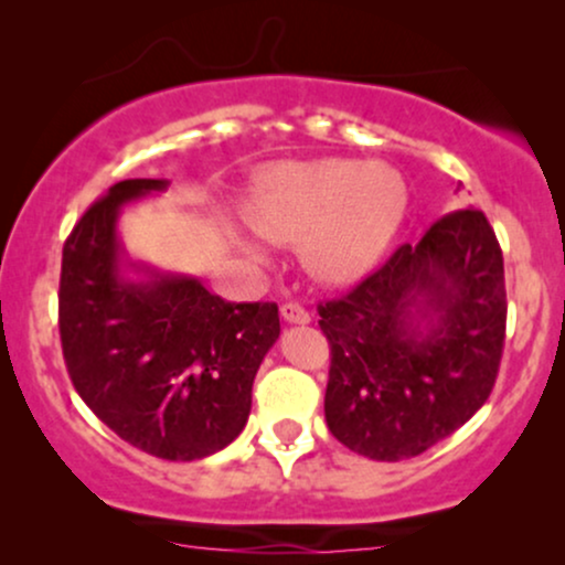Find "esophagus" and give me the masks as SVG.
I'll return each mask as SVG.
<instances>
[{
    "mask_svg": "<svg viewBox=\"0 0 565 565\" xmlns=\"http://www.w3.org/2000/svg\"><path fill=\"white\" fill-rule=\"evenodd\" d=\"M281 316H284V321H289V323H308L310 321V313L302 308L300 302H284Z\"/></svg>",
    "mask_w": 565,
    "mask_h": 565,
    "instance_id": "1",
    "label": "esophagus"
}]
</instances>
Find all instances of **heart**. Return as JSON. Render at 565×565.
Returning a JSON list of instances; mask_svg holds the SVG:
<instances>
[{"mask_svg":"<svg viewBox=\"0 0 565 565\" xmlns=\"http://www.w3.org/2000/svg\"><path fill=\"white\" fill-rule=\"evenodd\" d=\"M404 212L406 185L393 167L316 159L278 167L252 199L249 225L274 244H300L319 281L350 284L377 265Z\"/></svg>","mask_w":565,"mask_h":565,"instance_id":"1","label":"heart"}]
</instances>
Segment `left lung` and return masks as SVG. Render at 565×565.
<instances>
[{"label": "left lung", "mask_w": 565, "mask_h": 565, "mask_svg": "<svg viewBox=\"0 0 565 565\" xmlns=\"http://www.w3.org/2000/svg\"><path fill=\"white\" fill-rule=\"evenodd\" d=\"M319 316L332 436L380 462L417 457L468 423L497 382L508 291L494 228L481 210L449 212Z\"/></svg>", "instance_id": "1"}]
</instances>
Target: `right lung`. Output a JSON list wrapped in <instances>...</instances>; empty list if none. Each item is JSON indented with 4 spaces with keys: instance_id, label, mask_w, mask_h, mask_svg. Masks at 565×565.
Here are the masks:
<instances>
[{
    "instance_id": "right-lung-1",
    "label": "right lung",
    "mask_w": 565,
    "mask_h": 565,
    "mask_svg": "<svg viewBox=\"0 0 565 565\" xmlns=\"http://www.w3.org/2000/svg\"><path fill=\"white\" fill-rule=\"evenodd\" d=\"M167 180H121L63 244L57 327L76 393L127 444L172 462L210 457L244 430L252 382L278 340L276 302H228L199 278L121 276L119 210Z\"/></svg>"
}]
</instances>
